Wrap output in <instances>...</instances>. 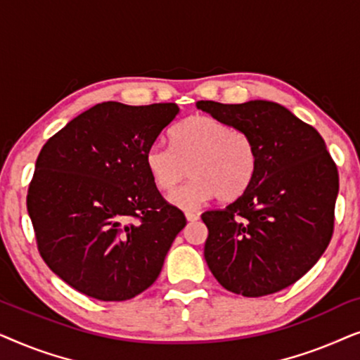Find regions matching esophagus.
Returning <instances> with one entry per match:
<instances>
[{"instance_id":"esophagus-1","label":"esophagus","mask_w":360,"mask_h":360,"mask_svg":"<svg viewBox=\"0 0 360 360\" xmlns=\"http://www.w3.org/2000/svg\"><path fill=\"white\" fill-rule=\"evenodd\" d=\"M185 216H186V219H188V221H198L200 219V214L193 213V211H186Z\"/></svg>"}]
</instances>
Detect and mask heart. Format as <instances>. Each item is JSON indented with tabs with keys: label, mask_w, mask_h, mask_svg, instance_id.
Here are the masks:
<instances>
[{
	"label": "heart",
	"mask_w": 360,
	"mask_h": 360,
	"mask_svg": "<svg viewBox=\"0 0 360 360\" xmlns=\"http://www.w3.org/2000/svg\"><path fill=\"white\" fill-rule=\"evenodd\" d=\"M170 141L172 147L155 142L146 150V167L152 184L165 193L174 191L190 169V184L170 196L179 208L195 210L214 196L233 201L252 184L259 152L248 132L196 115L175 126Z\"/></svg>",
	"instance_id": "1"
}]
</instances>
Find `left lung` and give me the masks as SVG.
I'll return each instance as SVG.
<instances>
[{"label":"left lung","instance_id":"1","mask_svg":"<svg viewBox=\"0 0 360 360\" xmlns=\"http://www.w3.org/2000/svg\"><path fill=\"white\" fill-rule=\"evenodd\" d=\"M214 120L244 131L259 152L249 188L224 210L205 211L206 264L229 292L265 297L318 262L334 229L338 167L313 126L274 101H198Z\"/></svg>","mask_w":360,"mask_h":360}]
</instances>
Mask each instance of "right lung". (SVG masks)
I'll use <instances>...</instances> for the list:
<instances>
[{
    "instance_id": "1",
    "label": "right lung",
    "mask_w": 360,
    "mask_h": 360,
    "mask_svg": "<svg viewBox=\"0 0 360 360\" xmlns=\"http://www.w3.org/2000/svg\"><path fill=\"white\" fill-rule=\"evenodd\" d=\"M179 111L105 101L44 144L27 213L44 262L77 292L124 302L159 277L186 219L152 184L146 150Z\"/></svg>"
}]
</instances>
